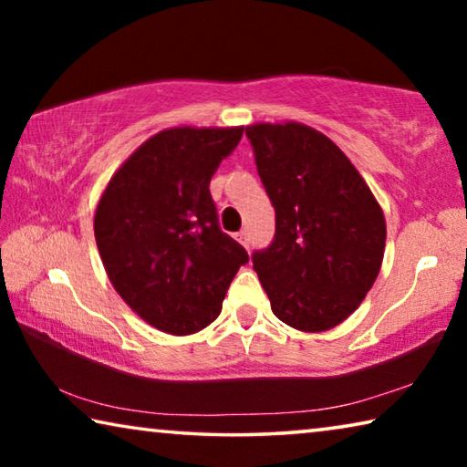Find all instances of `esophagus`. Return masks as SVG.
I'll use <instances>...</instances> for the list:
<instances>
[{
	"mask_svg": "<svg viewBox=\"0 0 467 467\" xmlns=\"http://www.w3.org/2000/svg\"><path fill=\"white\" fill-rule=\"evenodd\" d=\"M234 236H236V241H239V243L243 244V247H244V249H247V247H249V239H247V233H244V231H241V233H236Z\"/></svg>",
	"mask_w": 467,
	"mask_h": 467,
	"instance_id": "esophagus-1",
	"label": "esophagus"
}]
</instances>
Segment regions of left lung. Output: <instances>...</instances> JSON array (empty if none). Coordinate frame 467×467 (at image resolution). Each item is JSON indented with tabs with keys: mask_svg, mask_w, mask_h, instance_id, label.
<instances>
[{
	"mask_svg": "<svg viewBox=\"0 0 467 467\" xmlns=\"http://www.w3.org/2000/svg\"><path fill=\"white\" fill-rule=\"evenodd\" d=\"M244 133L275 210V236L253 253V270L275 317L327 331L358 309L381 270V205L350 158L309 125L253 123Z\"/></svg>",
	"mask_w": 467,
	"mask_h": 467,
	"instance_id": "1",
	"label": "left lung"
}]
</instances>
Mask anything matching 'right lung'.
Returning <instances> with one entry per match:
<instances>
[{"label": "right lung", "instance_id": "obj_1", "mask_svg": "<svg viewBox=\"0 0 467 467\" xmlns=\"http://www.w3.org/2000/svg\"><path fill=\"white\" fill-rule=\"evenodd\" d=\"M236 128H169L133 150L94 210L110 284L148 326L192 336L214 321L247 251L218 226L210 179Z\"/></svg>", "mask_w": 467, "mask_h": 467}]
</instances>
